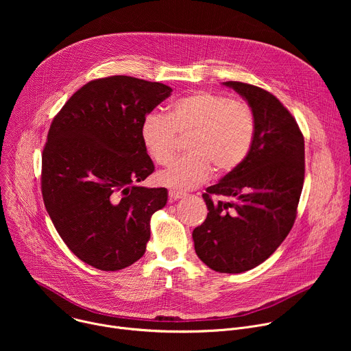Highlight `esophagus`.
Segmentation results:
<instances>
[{"instance_id": "34e87169", "label": "esophagus", "mask_w": 351, "mask_h": 351, "mask_svg": "<svg viewBox=\"0 0 351 351\" xmlns=\"http://www.w3.org/2000/svg\"><path fill=\"white\" fill-rule=\"evenodd\" d=\"M186 194L182 191H176V190H169V199L171 202H176V199L183 198Z\"/></svg>"}]
</instances>
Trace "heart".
<instances>
[{
    "label": "heart",
    "mask_w": 351,
    "mask_h": 351,
    "mask_svg": "<svg viewBox=\"0 0 351 351\" xmlns=\"http://www.w3.org/2000/svg\"><path fill=\"white\" fill-rule=\"evenodd\" d=\"M178 134H190L186 143L189 154L160 171L157 180L186 191L204 183L213 168L217 175H226L247 158L256 134V119L252 108L229 95L194 91L176 99L168 117L152 112L140 126L147 154L162 165L176 153Z\"/></svg>",
    "instance_id": "b5f03b06"
}]
</instances>
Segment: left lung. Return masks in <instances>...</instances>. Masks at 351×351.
Segmentation results:
<instances>
[{
  "label": "left lung",
  "instance_id": "1",
  "mask_svg": "<svg viewBox=\"0 0 351 351\" xmlns=\"http://www.w3.org/2000/svg\"><path fill=\"white\" fill-rule=\"evenodd\" d=\"M252 108L256 134L247 158L203 194L206 221L193 230L194 250L207 267L240 274L263 264L289 234L304 183V137L269 91L225 82ZM223 198L213 202L210 195Z\"/></svg>",
  "mask_w": 351,
  "mask_h": 351
}]
</instances>
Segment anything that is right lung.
<instances>
[{
    "label": "right lung",
    "mask_w": 351,
    "mask_h": 351,
    "mask_svg": "<svg viewBox=\"0 0 351 351\" xmlns=\"http://www.w3.org/2000/svg\"><path fill=\"white\" fill-rule=\"evenodd\" d=\"M172 93L132 76L91 80L49 126L43 149L41 191L58 234L83 263L119 271L145 252L149 219L168 190L138 186L154 171L140 126Z\"/></svg>",
    "instance_id": "right-lung-1"
}]
</instances>
